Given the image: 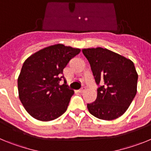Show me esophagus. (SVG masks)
Masks as SVG:
<instances>
[{"instance_id":"34e87169","label":"esophagus","mask_w":151,"mask_h":151,"mask_svg":"<svg viewBox=\"0 0 151 151\" xmlns=\"http://www.w3.org/2000/svg\"><path fill=\"white\" fill-rule=\"evenodd\" d=\"M85 88L83 87V88H82L78 90V92H79V93H82V92L85 91Z\"/></svg>"}]
</instances>
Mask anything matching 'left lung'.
I'll list each match as a JSON object with an SVG mask.
<instances>
[{
	"mask_svg": "<svg viewBox=\"0 0 151 151\" xmlns=\"http://www.w3.org/2000/svg\"><path fill=\"white\" fill-rule=\"evenodd\" d=\"M97 85L95 101L88 104L91 114L113 120L125 113L137 93L138 73L132 60L102 47L83 49Z\"/></svg>",
	"mask_w": 151,
	"mask_h": 151,
	"instance_id": "8db88e82",
	"label": "left lung"
}]
</instances>
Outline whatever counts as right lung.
<instances>
[{"label": "right lung", "mask_w": 151, "mask_h": 151, "mask_svg": "<svg viewBox=\"0 0 151 151\" xmlns=\"http://www.w3.org/2000/svg\"><path fill=\"white\" fill-rule=\"evenodd\" d=\"M80 50L58 44L41 49L24 62L18 78L19 97L35 119L54 120L66 111L74 91L68 88L63 71Z\"/></svg>", "instance_id": "add662e5"}]
</instances>
